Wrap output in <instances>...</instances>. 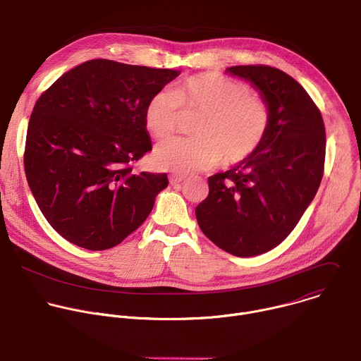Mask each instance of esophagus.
I'll use <instances>...</instances> for the list:
<instances>
[{
    "instance_id": "esophagus-1",
    "label": "esophagus",
    "mask_w": 361,
    "mask_h": 361,
    "mask_svg": "<svg viewBox=\"0 0 361 361\" xmlns=\"http://www.w3.org/2000/svg\"><path fill=\"white\" fill-rule=\"evenodd\" d=\"M169 178H170V183L176 185V184H178V183H181V181L184 180V176H180V174H171Z\"/></svg>"
}]
</instances>
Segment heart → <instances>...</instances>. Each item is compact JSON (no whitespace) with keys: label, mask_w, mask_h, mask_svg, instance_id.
<instances>
[{"label":"heart","mask_w":361,"mask_h":361,"mask_svg":"<svg viewBox=\"0 0 361 361\" xmlns=\"http://www.w3.org/2000/svg\"><path fill=\"white\" fill-rule=\"evenodd\" d=\"M185 113L201 114L194 138H173L154 151V161L178 174L209 170L220 161L235 166L259 149L270 128L269 102L238 80L202 73L184 80L176 90L154 92L144 110V124L156 138L170 137Z\"/></svg>","instance_id":"1"}]
</instances>
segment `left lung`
<instances>
[{"label":"left lung","instance_id":"8db88e82","mask_svg":"<svg viewBox=\"0 0 361 361\" xmlns=\"http://www.w3.org/2000/svg\"><path fill=\"white\" fill-rule=\"evenodd\" d=\"M266 98L269 134L255 154L209 177V195L195 209L201 231L237 257L277 247L297 226L320 187L326 128L312 97L288 74L270 66L226 70Z\"/></svg>","mask_w":361,"mask_h":361}]
</instances>
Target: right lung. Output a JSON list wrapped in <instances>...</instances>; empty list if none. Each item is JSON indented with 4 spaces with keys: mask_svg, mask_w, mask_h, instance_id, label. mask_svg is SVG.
<instances>
[{
    "mask_svg": "<svg viewBox=\"0 0 361 361\" xmlns=\"http://www.w3.org/2000/svg\"><path fill=\"white\" fill-rule=\"evenodd\" d=\"M180 71L91 60L63 74L37 99L24 169L47 221L87 250L120 244L148 217L166 173H134L151 151L149 97Z\"/></svg>",
    "mask_w": 361,
    "mask_h": 361,
    "instance_id": "obj_1",
    "label": "right lung"
}]
</instances>
